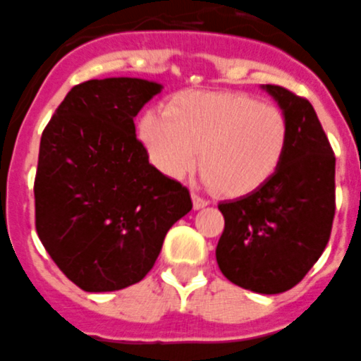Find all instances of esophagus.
Masks as SVG:
<instances>
[{"label": "esophagus", "instance_id": "esophagus-1", "mask_svg": "<svg viewBox=\"0 0 361 361\" xmlns=\"http://www.w3.org/2000/svg\"><path fill=\"white\" fill-rule=\"evenodd\" d=\"M192 201H194V209H196V210L204 209V207L209 204V201L203 200V197H201V196H197L196 192H192Z\"/></svg>", "mask_w": 361, "mask_h": 361}]
</instances>
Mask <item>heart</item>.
<instances>
[{
	"label": "heart",
	"instance_id": "heart-1",
	"mask_svg": "<svg viewBox=\"0 0 361 361\" xmlns=\"http://www.w3.org/2000/svg\"><path fill=\"white\" fill-rule=\"evenodd\" d=\"M149 160L181 180L200 161L201 180L226 196H245L274 176L290 140L284 113L235 92H185L142 116Z\"/></svg>",
	"mask_w": 361,
	"mask_h": 361
}]
</instances>
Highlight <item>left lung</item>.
I'll return each mask as SVG.
<instances>
[{
	"instance_id": "obj_1",
	"label": "left lung",
	"mask_w": 361,
	"mask_h": 361,
	"mask_svg": "<svg viewBox=\"0 0 361 361\" xmlns=\"http://www.w3.org/2000/svg\"><path fill=\"white\" fill-rule=\"evenodd\" d=\"M261 87L284 113L290 128L288 149L262 187L217 204L225 230L216 259L233 284L277 295L304 279L329 241L336 158L306 99L281 86Z\"/></svg>"
}]
</instances>
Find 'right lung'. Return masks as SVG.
I'll return each mask as SVG.
<instances>
[{
  "instance_id": "add662e5",
  "label": "right lung",
  "mask_w": 361,
  "mask_h": 361,
  "mask_svg": "<svg viewBox=\"0 0 361 361\" xmlns=\"http://www.w3.org/2000/svg\"><path fill=\"white\" fill-rule=\"evenodd\" d=\"M161 90L136 77L87 80L71 87L41 136L37 235L90 293L140 282L169 228L192 210L187 188L152 167L136 138V115Z\"/></svg>"
}]
</instances>
